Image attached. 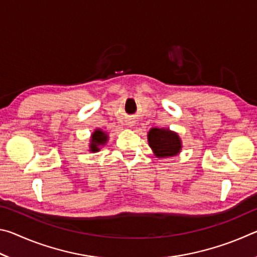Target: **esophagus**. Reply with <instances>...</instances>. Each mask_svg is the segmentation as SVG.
Wrapping results in <instances>:
<instances>
[{
	"mask_svg": "<svg viewBox=\"0 0 257 257\" xmlns=\"http://www.w3.org/2000/svg\"><path fill=\"white\" fill-rule=\"evenodd\" d=\"M127 125H128V127L129 128H133L134 127V121H128V122H127Z\"/></svg>",
	"mask_w": 257,
	"mask_h": 257,
	"instance_id": "obj_1",
	"label": "esophagus"
}]
</instances>
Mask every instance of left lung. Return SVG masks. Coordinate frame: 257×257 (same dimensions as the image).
I'll list each match as a JSON object with an SVG mask.
<instances>
[{
	"label": "left lung",
	"mask_w": 257,
	"mask_h": 257,
	"mask_svg": "<svg viewBox=\"0 0 257 257\" xmlns=\"http://www.w3.org/2000/svg\"><path fill=\"white\" fill-rule=\"evenodd\" d=\"M147 142L158 159L172 158L179 154L182 149L179 135L168 128H151Z\"/></svg>",
	"instance_id": "left-lung-1"
}]
</instances>
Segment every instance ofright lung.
<instances>
[{
  "mask_svg": "<svg viewBox=\"0 0 257 257\" xmlns=\"http://www.w3.org/2000/svg\"><path fill=\"white\" fill-rule=\"evenodd\" d=\"M108 141V135L106 132H104L101 128L95 129L94 132L90 135L89 139V145H88V151L95 153V152H98L101 150V147L106 144Z\"/></svg>",
  "mask_w": 257,
  "mask_h": 257,
  "instance_id": "right-lung-1",
  "label": "right lung"
}]
</instances>
